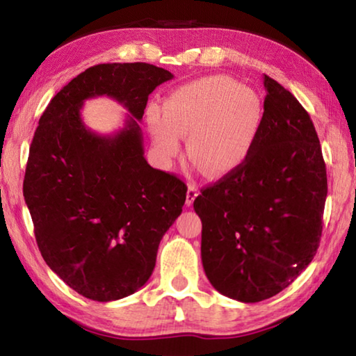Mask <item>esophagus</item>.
I'll use <instances>...</instances> for the list:
<instances>
[{"label": "esophagus", "mask_w": 356, "mask_h": 356, "mask_svg": "<svg viewBox=\"0 0 356 356\" xmlns=\"http://www.w3.org/2000/svg\"><path fill=\"white\" fill-rule=\"evenodd\" d=\"M197 195H200V190H197L195 185H190L188 190H186V206H191L193 201L196 200Z\"/></svg>", "instance_id": "1"}]
</instances>
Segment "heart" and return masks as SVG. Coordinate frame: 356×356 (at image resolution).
I'll list each match as a JSON object with an SVG mask.
<instances>
[{
    "label": "heart",
    "instance_id": "heart-1",
    "mask_svg": "<svg viewBox=\"0 0 356 356\" xmlns=\"http://www.w3.org/2000/svg\"><path fill=\"white\" fill-rule=\"evenodd\" d=\"M264 116L262 100L251 88L229 76H206L174 91L165 113L149 108L154 140L165 160L190 136L193 160L212 176H225L245 165L256 146Z\"/></svg>",
    "mask_w": 356,
    "mask_h": 356
}]
</instances>
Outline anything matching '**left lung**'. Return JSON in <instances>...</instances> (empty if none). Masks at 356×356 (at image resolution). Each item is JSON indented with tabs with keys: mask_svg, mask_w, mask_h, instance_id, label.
<instances>
[{
	"mask_svg": "<svg viewBox=\"0 0 356 356\" xmlns=\"http://www.w3.org/2000/svg\"><path fill=\"white\" fill-rule=\"evenodd\" d=\"M264 88L262 124L248 160L193 202L210 284L243 303L280 293L311 264L328 191L308 111L273 78L264 75Z\"/></svg>",
	"mask_w": 356,
	"mask_h": 356,
	"instance_id": "1",
	"label": "left lung"
}]
</instances>
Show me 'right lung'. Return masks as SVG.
<instances>
[{"mask_svg":"<svg viewBox=\"0 0 356 356\" xmlns=\"http://www.w3.org/2000/svg\"><path fill=\"white\" fill-rule=\"evenodd\" d=\"M172 74L147 63L89 67L40 116L23 196L48 267L83 297L135 293L154 272L165 232L182 213L186 185L144 159L140 120L149 94ZM108 95L132 114L104 137L81 120L82 102Z\"/></svg>","mask_w":356,"mask_h":356,"instance_id":"right-lung-1","label":"right lung"}]
</instances>
